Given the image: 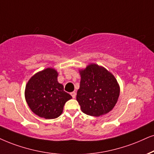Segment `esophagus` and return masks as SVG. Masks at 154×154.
I'll use <instances>...</instances> for the list:
<instances>
[{
    "label": "esophagus",
    "mask_w": 154,
    "mask_h": 154,
    "mask_svg": "<svg viewBox=\"0 0 154 154\" xmlns=\"http://www.w3.org/2000/svg\"><path fill=\"white\" fill-rule=\"evenodd\" d=\"M71 95H72V98L75 99L76 97V92H75V91H73V92H72Z\"/></svg>",
    "instance_id": "1"
}]
</instances>
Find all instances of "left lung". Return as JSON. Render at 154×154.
Masks as SVG:
<instances>
[{
  "label": "left lung",
  "mask_w": 154,
  "mask_h": 154,
  "mask_svg": "<svg viewBox=\"0 0 154 154\" xmlns=\"http://www.w3.org/2000/svg\"><path fill=\"white\" fill-rule=\"evenodd\" d=\"M80 86L77 101L82 112L87 115L100 116L112 110L117 102L120 87L114 75L97 64H89L79 69Z\"/></svg>",
  "instance_id": "left-lung-1"
}]
</instances>
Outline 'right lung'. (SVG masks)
<instances>
[{"instance_id":"obj_1","label":"right lung","mask_w":154,"mask_h":154,"mask_svg":"<svg viewBox=\"0 0 154 154\" xmlns=\"http://www.w3.org/2000/svg\"><path fill=\"white\" fill-rule=\"evenodd\" d=\"M58 72L48 67L30 77L26 84L25 98L34 114L46 119L57 118L63 112L64 105L72 96L64 91L57 81Z\"/></svg>"}]
</instances>
